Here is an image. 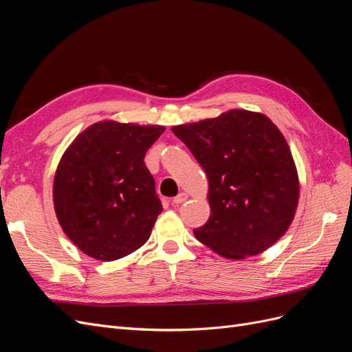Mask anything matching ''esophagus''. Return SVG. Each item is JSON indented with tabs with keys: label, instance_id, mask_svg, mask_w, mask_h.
<instances>
[{
	"label": "esophagus",
	"instance_id": "esophagus-1",
	"mask_svg": "<svg viewBox=\"0 0 352 352\" xmlns=\"http://www.w3.org/2000/svg\"><path fill=\"white\" fill-rule=\"evenodd\" d=\"M186 199H188V195H186L185 192H180L179 195H176V197L173 198L172 202H173L175 206H179V204H182V202H185Z\"/></svg>",
	"mask_w": 352,
	"mask_h": 352
}]
</instances>
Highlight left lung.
Here are the masks:
<instances>
[{"instance_id": "1", "label": "left lung", "mask_w": 352, "mask_h": 352, "mask_svg": "<svg viewBox=\"0 0 352 352\" xmlns=\"http://www.w3.org/2000/svg\"><path fill=\"white\" fill-rule=\"evenodd\" d=\"M208 179L211 216L195 238L226 258L257 255L289 228L300 184L289 146L269 117L230 110L172 127Z\"/></svg>"}]
</instances>
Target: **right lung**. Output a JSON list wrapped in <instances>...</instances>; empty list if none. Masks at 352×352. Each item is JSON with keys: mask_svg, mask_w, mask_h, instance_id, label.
Here are the masks:
<instances>
[{"mask_svg": "<svg viewBox=\"0 0 352 352\" xmlns=\"http://www.w3.org/2000/svg\"><path fill=\"white\" fill-rule=\"evenodd\" d=\"M163 126L100 122L61 157L54 208L69 239L92 258L113 261L141 248L163 211L144 163Z\"/></svg>", "mask_w": 352, "mask_h": 352, "instance_id": "obj_1", "label": "right lung"}]
</instances>
